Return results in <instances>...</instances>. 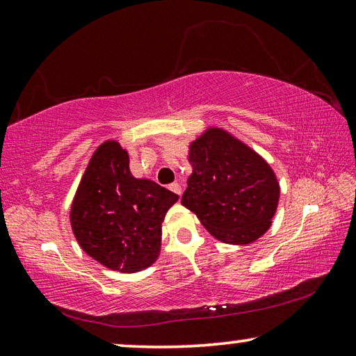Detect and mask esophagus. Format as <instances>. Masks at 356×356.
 Segmentation results:
<instances>
[{
	"label": "esophagus",
	"instance_id": "1",
	"mask_svg": "<svg viewBox=\"0 0 356 356\" xmlns=\"http://www.w3.org/2000/svg\"><path fill=\"white\" fill-rule=\"evenodd\" d=\"M169 190H171V191H174V193H176V195H182V185H180V184H171V185H169Z\"/></svg>",
	"mask_w": 356,
	"mask_h": 356
}]
</instances>
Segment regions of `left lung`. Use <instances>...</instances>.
Returning <instances> with one entry per match:
<instances>
[{
  "label": "left lung",
  "instance_id": "left-lung-1",
  "mask_svg": "<svg viewBox=\"0 0 356 356\" xmlns=\"http://www.w3.org/2000/svg\"><path fill=\"white\" fill-rule=\"evenodd\" d=\"M193 172L182 204L227 244H250L270 227L279 202L273 169L241 140L211 128L190 145Z\"/></svg>",
  "mask_w": 356,
  "mask_h": 356
}]
</instances>
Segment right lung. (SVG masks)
Wrapping results in <instances>:
<instances>
[{
  "instance_id": "add662e5",
  "label": "right lung",
  "mask_w": 356,
  "mask_h": 356,
  "mask_svg": "<svg viewBox=\"0 0 356 356\" xmlns=\"http://www.w3.org/2000/svg\"><path fill=\"white\" fill-rule=\"evenodd\" d=\"M177 200L154 180L134 177L127 152L107 140L93 154L72 201V231L98 263L136 273L156 259L163 218Z\"/></svg>"
}]
</instances>
